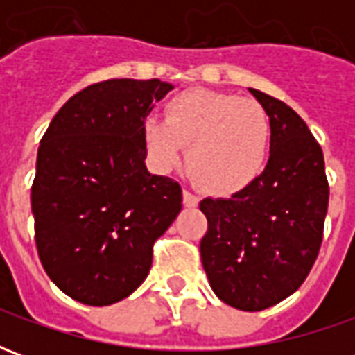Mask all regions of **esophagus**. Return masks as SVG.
Returning a JSON list of instances; mask_svg holds the SVG:
<instances>
[{
    "label": "esophagus",
    "mask_w": 355,
    "mask_h": 355,
    "mask_svg": "<svg viewBox=\"0 0 355 355\" xmlns=\"http://www.w3.org/2000/svg\"><path fill=\"white\" fill-rule=\"evenodd\" d=\"M182 203H184V207H198L200 200H198V196H193L192 192L184 190L182 192Z\"/></svg>",
    "instance_id": "obj_1"
}]
</instances>
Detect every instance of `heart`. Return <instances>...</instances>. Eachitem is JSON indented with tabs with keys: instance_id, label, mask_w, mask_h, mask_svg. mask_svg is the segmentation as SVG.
Returning <instances> with one entry per match:
<instances>
[{
	"instance_id": "obj_1",
	"label": "heart",
	"mask_w": 355,
	"mask_h": 355,
	"mask_svg": "<svg viewBox=\"0 0 355 355\" xmlns=\"http://www.w3.org/2000/svg\"><path fill=\"white\" fill-rule=\"evenodd\" d=\"M142 140L152 167L169 173L182 159L203 190L218 198L238 196L266 167L272 125L266 110L251 98L190 89L165 106V121L146 117Z\"/></svg>"
}]
</instances>
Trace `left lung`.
Masks as SVG:
<instances>
[{
  "mask_svg": "<svg viewBox=\"0 0 355 355\" xmlns=\"http://www.w3.org/2000/svg\"><path fill=\"white\" fill-rule=\"evenodd\" d=\"M272 125L266 169L232 198H205L200 243L211 289L223 302L261 312L302 285L320 253L329 184L321 146L295 110L249 89Z\"/></svg>",
  "mask_w": 355,
  "mask_h": 355,
  "instance_id": "left-lung-1",
  "label": "left lung"
}]
</instances>
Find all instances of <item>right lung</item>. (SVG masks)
Segmentation results:
<instances>
[{
	"label": "right lung",
	"instance_id": "right-lung-1",
	"mask_svg": "<svg viewBox=\"0 0 355 355\" xmlns=\"http://www.w3.org/2000/svg\"><path fill=\"white\" fill-rule=\"evenodd\" d=\"M173 85L108 80L73 94L43 135L32 184L35 245L51 282L89 306L129 297L182 209L180 184L146 169L142 123Z\"/></svg>",
	"mask_w": 355,
	"mask_h": 355
}]
</instances>
